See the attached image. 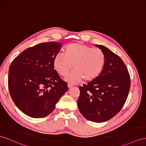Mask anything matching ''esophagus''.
Here are the masks:
<instances>
[{"instance_id": "34e87169", "label": "esophagus", "mask_w": 146, "mask_h": 146, "mask_svg": "<svg viewBox=\"0 0 146 146\" xmlns=\"http://www.w3.org/2000/svg\"><path fill=\"white\" fill-rule=\"evenodd\" d=\"M68 88H72V87L73 86V85H72V84L68 83Z\"/></svg>"}]
</instances>
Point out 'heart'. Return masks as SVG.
I'll return each mask as SVG.
<instances>
[{"label": "heart", "mask_w": 146, "mask_h": 146, "mask_svg": "<svg viewBox=\"0 0 146 146\" xmlns=\"http://www.w3.org/2000/svg\"><path fill=\"white\" fill-rule=\"evenodd\" d=\"M105 63V55L99 48H93L82 43L69 45L65 54L58 53L54 60V68L60 75L66 76L72 68L66 80L76 83L83 78L90 81L98 77Z\"/></svg>", "instance_id": "obj_1"}]
</instances>
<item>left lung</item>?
Here are the masks:
<instances>
[{
	"label": "left lung",
	"instance_id": "obj_1",
	"mask_svg": "<svg viewBox=\"0 0 146 146\" xmlns=\"http://www.w3.org/2000/svg\"><path fill=\"white\" fill-rule=\"evenodd\" d=\"M95 46L105 55L104 68L98 77L79 87L77 105L88 120L103 122L123 107L130 91V77L120 57L104 46Z\"/></svg>",
	"mask_w": 146,
	"mask_h": 146
}]
</instances>
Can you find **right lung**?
<instances>
[{
	"instance_id": "obj_1",
	"label": "right lung",
	"mask_w": 146,
	"mask_h": 146,
	"mask_svg": "<svg viewBox=\"0 0 146 146\" xmlns=\"http://www.w3.org/2000/svg\"><path fill=\"white\" fill-rule=\"evenodd\" d=\"M62 44L42 42L16 56L8 71V89L21 111L34 118L46 117L68 90L54 69V60Z\"/></svg>"
}]
</instances>
